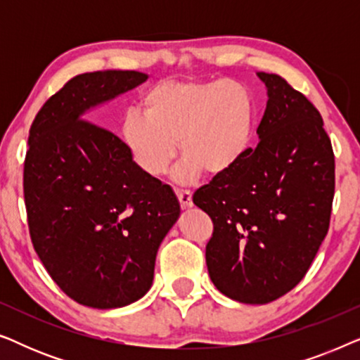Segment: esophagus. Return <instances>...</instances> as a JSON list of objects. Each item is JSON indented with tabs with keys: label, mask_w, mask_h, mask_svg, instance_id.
Segmentation results:
<instances>
[{
	"label": "esophagus",
	"mask_w": 360,
	"mask_h": 360,
	"mask_svg": "<svg viewBox=\"0 0 360 360\" xmlns=\"http://www.w3.org/2000/svg\"><path fill=\"white\" fill-rule=\"evenodd\" d=\"M176 198L180 201L181 208H191L193 206V200H191V191L188 190H175Z\"/></svg>",
	"instance_id": "1"
}]
</instances>
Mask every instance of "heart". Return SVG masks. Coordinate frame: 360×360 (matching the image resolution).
I'll return each instance as SVG.
<instances>
[{
	"label": "heart",
	"mask_w": 360,
	"mask_h": 360,
	"mask_svg": "<svg viewBox=\"0 0 360 360\" xmlns=\"http://www.w3.org/2000/svg\"><path fill=\"white\" fill-rule=\"evenodd\" d=\"M141 117L127 115L122 141L137 167L149 176L169 172L176 155L180 180L201 172L219 176L239 164L250 146L252 101L234 82H169L142 96Z\"/></svg>",
	"instance_id": "1"
}]
</instances>
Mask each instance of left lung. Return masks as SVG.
<instances>
[{
    "label": "left lung",
    "instance_id": "obj_1",
    "mask_svg": "<svg viewBox=\"0 0 360 360\" xmlns=\"http://www.w3.org/2000/svg\"><path fill=\"white\" fill-rule=\"evenodd\" d=\"M267 86L259 144L193 193L213 221L206 265L214 287L240 303L274 302L297 287L326 238L334 152L323 117L277 73Z\"/></svg>",
    "mask_w": 360,
    "mask_h": 360
}]
</instances>
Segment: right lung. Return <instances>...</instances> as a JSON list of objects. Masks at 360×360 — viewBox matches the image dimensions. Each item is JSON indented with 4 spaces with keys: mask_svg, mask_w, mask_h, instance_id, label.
Returning a JSON list of instances; mask_svg holds the SVG:
<instances>
[{
    "mask_svg": "<svg viewBox=\"0 0 360 360\" xmlns=\"http://www.w3.org/2000/svg\"><path fill=\"white\" fill-rule=\"evenodd\" d=\"M146 80L132 70L73 77L29 129L22 186L34 250L62 292L85 307L120 308L144 297L157 249L180 214L170 186L85 117Z\"/></svg>",
    "mask_w": 360,
    "mask_h": 360,
    "instance_id": "1",
    "label": "right lung"
}]
</instances>
